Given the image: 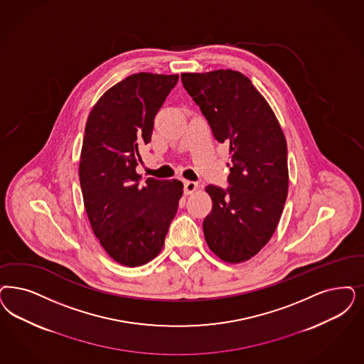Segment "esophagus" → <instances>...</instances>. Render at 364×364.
Returning a JSON list of instances; mask_svg holds the SVG:
<instances>
[{
	"instance_id": "34e87169",
	"label": "esophagus",
	"mask_w": 364,
	"mask_h": 364,
	"mask_svg": "<svg viewBox=\"0 0 364 364\" xmlns=\"http://www.w3.org/2000/svg\"><path fill=\"white\" fill-rule=\"evenodd\" d=\"M198 183L196 181H191V180H186L184 181V191H186V193L189 195V193H193L196 189H198Z\"/></svg>"
}]
</instances>
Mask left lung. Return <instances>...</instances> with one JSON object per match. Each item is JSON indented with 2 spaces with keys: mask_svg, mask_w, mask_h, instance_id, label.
<instances>
[{
  "mask_svg": "<svg viewBox=\"0 0 364 364\" xmlns=\"http://www.w3.org/2000/svg\"><path fill=\"white\" fill-rule=\"evenodd\" d=\"M183 86L230 146L228 187L210 184L203 222L208 247L223 261L250 259L270 240L288 196V146L276 115L247 76L232 70L181 74Z\"/></svg>",
  "mask_w": 364,
  "mask_h": 364,
  "instance_id": "left-lung-1",
  "label": "left lung"
}]
</instances>
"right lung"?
Returning <instances> with one entry per match:
<instances>
[{
    "mask_svg": "<svg viewBox=\"0 0 364 364\" xmlns=\"http://www.w3.org/2000/svg\"><path fill=\"white\" fill-rule=\"evenodd\" d=\"M178 75L139 73L109 88L88 115L79 178L95 237L118 264H148L163 250L183 183H139V149L151 142L154 117Z\"/></svg>",
    "mask_w": 364,
    "mask_h": 364,
    "instance_id": "1",
    "label": "right lung"
}]
</instances>
